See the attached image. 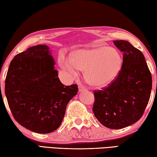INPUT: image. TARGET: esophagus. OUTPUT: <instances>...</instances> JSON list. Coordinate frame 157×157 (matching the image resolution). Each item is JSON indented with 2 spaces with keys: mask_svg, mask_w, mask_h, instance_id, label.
I'll return each instance as SVG.
<instances>
[{
  "mask_svg": "<svg viewBox=\"0 0 157 157\" xmlns=\"http://www.w3.org/2000/svg\"><path fill=\"white\" fill-rule=\"evenodd\" d=\"M78 90L79 92H82V91H86V89H85V87H84L82 85H79L78 86Z\"/></svg>",
  "mask_w": 157,
  "mask_h": 157,
  "instance_id": "esophagus-1",
  "label": "esophagus"
}]
</instances>
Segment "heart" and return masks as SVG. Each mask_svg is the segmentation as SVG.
I'll use <instances>...</instances> for the list:
<instances>
[{
  "label": "heart",
  "instance_id": "b5f03b06",
  "mask_svg": "<svg viewBox=\"0 0 157 157\" xmlns=\"http://www.w3.org/2000/svg\"><path fill=\"white\" fill-rule=\"evenodd\" d=\"M63 67L71 75H78V71L84 72L88 84L95 87L110 84L118 76L123 67V57L114 48L107 46H93L71 53Z\"/></svg>",
  "mask_w": 157,
  "mask_h": 157
}]
</instances>
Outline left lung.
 Listing matches in <instances>:
<instances>
[{
  "label": "left lung",
  "instance_id": "1",
  "mask_svg": "<svg viewBox=\"0 0 157 157\" xmlns=\"http://www.w3.org/2000/svg\"><path fill=\"white\" fill-rule=\"evenodd\" d=\"M113 44L123 52V67L109 86L94 91L93 111L102 125L118 129L141 118L150 100L152 81L139 50L124 40L113 41Z\"/></svg>",
  "mask_w": 157,
  "mask_h": 157
}]
</instances>
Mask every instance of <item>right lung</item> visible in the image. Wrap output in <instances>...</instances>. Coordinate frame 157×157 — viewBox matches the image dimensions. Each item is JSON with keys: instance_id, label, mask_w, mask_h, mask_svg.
Segmentation results:
<instances>
[{"instance_id": "right-lung-1", "label": "right lung", "mask_w": 157, "mask_h": 157, "mask_svg": "<svg viewBox=\"0 0 157 157\" xmlns=\"http://www.w3.org/2000/svg\"><path fill=\"white\" fill-rule=\"evenodd\" d=\"M46 45L16 55L5 79V92L13 116L30 131L48 134L62 124L66 106L77 95V84L64 86Z\"/></svg>"}]
</instances>
